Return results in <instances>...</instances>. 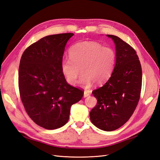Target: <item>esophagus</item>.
<instances>
[{"label":"esophagus","mask_w":160,"mask_h":160,"mask_svg":"<svg viewBox=\"0 0 160 160\" xmlns=\"http://www.w3.org/2000/svg\"><path fill=\"white\" fill-rule=\"evenodd\" d=\"M90 95H91L90 91H84V94H83V97H84V98H87V97L89 96Z\"/></svg>","instance_id":"1"}]
</instances>
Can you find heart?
Segmentation results:
<instances>
[{
	"mask_svg": "<svg viewBox=\"0 0 160 160\" xmlns=\"http://www.w3.org/2000/svg\"><path fill=\"white\" fill-rule=\"evenodd\" d=\"M69 59L61 61V69L67 83L74 85L81 72L80 83L90 86L93 82L103 84L112 74L116 52L111 47L95 41H82L72 45L69 51ZM81 72H80V70Z\"/></svg>",
	"mask_w": 160,
	"mask_h": 160,
	"instance_id": "heart-1",
	"label": "heart"
}]
</instances>
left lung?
I'll return each instance as SVG.
<instances>
[{
	"mask_svg": "<svg viewBox=\"0 0 160 160\" xmlns=\"http://www.w3.org/2000/svg\"><path fill=\"white\" fill-rule=\"evenodd\" d=\"M113 40L116 62L109 80L92 93L98 99L90 119L99 129L111 132L122 127L136 108L141 94L142 70L136 51L117 36Z\"/></svg>",
	"mask_w": 160,
	"mask_h": 160,
	"instance_id": "1",
	"label": "left lung"
}]
</instances>
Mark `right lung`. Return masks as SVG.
Wrapping results in <instances>:
<instances>
[{"label":"right lung","mask_w":160,"mask_h":160,"mask_svg":"<svg viewBox=\"0 0 160 160\" xmlns=\"http://www.w3.org/2000/svg\"><path fill=\"white\" fill-rule=\"evenodd\" d=\"M73 33L41 38L23 52L18 69V89L30 118L47 129H58L69 119L71 105L79 101L83 89L67 83L61 69L65 47Z\"/></svg>","instance_id":"right-lung-1"}]
</instances>
